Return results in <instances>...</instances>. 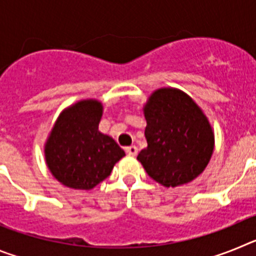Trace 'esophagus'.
Returning <instances> with one entry per match:
<instances>
[{"instance_id":"obj_1","label":"esophagus","mask_w":256,"mask_h":256,"mask_svg":"<svg viewBox=\"0 0 256 256\" xmlns=\"http://www.w3.org/2000/svg\"><path fill=\"white\" fill-rule=\"evenodd\" d=\"M126 152L128 154V155H132V156H136L137 154H138V148H136V146H128V148H126Z\"/></svg>"}]
</instances>
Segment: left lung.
I'll list each match as a JSON object with an SVG mask.
<instances>
[{"instance_id": "left-lung-1", "label": "left lung", "mask_w": 256, "mask_h": 256, "mask_svg": "<svg viewBox=\"0 0 256 256\" xmlns=\"http://www.w3.org/2000/svg\"><path fill=\"white\" fill-rule=\"evenodd\" d=\"M148 148L137 159L165 187L195 180L212 158L214 134L204 112L191 97L174 88L154 92L144 108Z\"/></svg>"}]
</instances>
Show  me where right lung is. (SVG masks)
<instances>
[{
	"instance_id": "obj_1",
	"label": "right lung",
	"mask_w": 256,
	"mask_h": 256,
	"mask_svg": "<svg viewBox=\"0 0 256 256\" xmlns=\"http://www.w3.org/2000/svg\"><path fill=\"white\" fill-rule=\"evenodd\" d=\"M102 105L79 101L61 112L46 144L48 169L64 186L91 190L110 176L126 155L108 136L98 132Z\"/></svg>"
}]
</instances>
